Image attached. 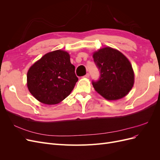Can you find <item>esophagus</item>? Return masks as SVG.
Instances as JSON below:
<instances>
[{"mask_svg":"<svg viewBox=\"0 0 160 160\" xmlns=\"http://www.w3.org/2000/svg\"><path fill=\"white\" fill-rule=\"evenodd\" d=\"M84 78H86V79H88L89 78V73H87L84 77Z\"/></svg>","mask_w":160,"mask_h":160,"instance_id":"34e87169","label":"esophagus"}]
</instances>
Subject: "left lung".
Masks as SVG:
<instances>
[{"label": "left lung", "mask_w": 160, "mask_h": 160, "mask_svg": "<svg viewBox=\"0 0 160 160\" xmlns=\"http://www.w3.org/2000/svg\"><path fill=\"white\" fill-rule=\"evenodd\" d=\"M100 70V79L93 81L95 90L105 99L118 100L126 96L134 84V71L128 58L122 52L105 47L93 53Z\"/></svg>", "instance_id": "8db88e82"}]
</instances>
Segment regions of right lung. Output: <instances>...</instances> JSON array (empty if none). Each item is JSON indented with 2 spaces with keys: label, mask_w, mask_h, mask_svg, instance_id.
Segmentation results:
<instances>
[{
  "label": "right lung",
  "mask_w": 160,
  "mask_h": 160,
  "mask_svg": "<svg viewBox=\"0 0 160 160\" xmlns=\"http://www.w3.org/2000/svg\"><path fill=\"white\" fill-rule=\"evenodd\" d=\"M77 81L70 55L61 49L46 53L31 66L27 75L28 91L36 99L47 105L64 100Z\"/></svg>",
  "instance_id": "right-lung-1"
}]
</instances>
